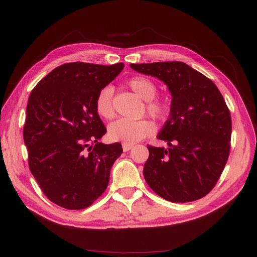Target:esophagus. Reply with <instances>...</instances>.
I'll list each match as a JSON object with an SVG mask.
<instances>
[{
    "instance_id": "1",
    "label": "esophagus",
    "mask_w": 257,
    "mask_h": 257,
    "mask_svg": "<svg viewBox=\"0 0 257 257\" xmlns=\"http://www.w3.org/2000/svg\"><path fill=\"white\" fill-rule=\"evenodd\" d=\"M122 148H123V151H128L131 150L132 148H133V145H128V144H122Z\"/></svg>"
}]
</instances>
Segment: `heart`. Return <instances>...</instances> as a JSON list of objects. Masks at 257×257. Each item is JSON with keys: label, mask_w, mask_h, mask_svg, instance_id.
I'll list each match as a JSON object with an SVG mask.
<instances>
[{"label": "heart", "mask_w": 257, "mask_h": 257, "mask_svg": "<svg viewBox=\"0 0 257 257\" xmlns=\"http://www.w3.org/2000/svg\"><path fill=\"white\" fill-rule=\"evenodd\" d=\"M127 85L136 94L146 100V111L151 118L158 121H166L170 114V103L166 97L155 96L157 84L148 77L136 76L127 81ZM113 88L105 85L97 93L95 98L96 112L104 119H112L114 116ZM154 131L153 124L147 120L132 121L120 119L111 123L108 127V137L112 142L123 144H136L150 136Z\"/></svg>", "instance_id": "b5f03b06"}]
</instances>
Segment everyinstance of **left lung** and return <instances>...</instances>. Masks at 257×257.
I'll use <instances>...</instances> for the list:
<instances>
[{
  "mask_svg": "<svg viewBox=\"0 0 257 257\" xmlns=\"http://www.w3.org/2000/svg\"><path fill=\"white\" fill-rule=\"evenodd\" d=\"M157 77L172 94L169 119L158 135L165 148L147 146L144 166L148 185L173 203L206 196L223 172L230 150L231 118L216 85L183 62L131 64Z\"/></svg>",
  "mask_w": 257,
  "mask_h": 257,
  "instance_id": "8db88e82",
  "label": "left lung"
}]
</instances>
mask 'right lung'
<instances>
[{"mask_svg": "<svg viewBox=\"0 0 257 257\" xmlns=\"http://www.w3.org/2000/svg\"><path fill=\"white\" fill-rule=\"evenodd\" d=\"M123 67V63H66L31 92L23 127L29 167L43 193L60 207L87 208L109 182L111 166L123 150L119 143L98 142L106 127L95 98Z\"/></svg>", "mask_w": 257, "mask_h": 257, "instance_id": "1", "label": "right lung"}]
</instances>
